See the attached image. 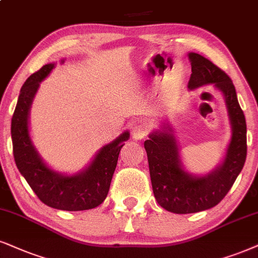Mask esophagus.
Masks as SVG:
<instances>
[{
  "label": "esophagus",
  "instance_id": "34e87169",
  "mask_svg": "<svg viewBox=\"0 0 258 258\" xmlns=\"http://www.w3.org/2000/svg\"><path fill=\"white\" fill-rule=\"evenodd\" d=\"M131 135L133 140L143 139L146 136V127L142 123H136V125L132 126Z\"/></svg>",
  "mask_w": 258,
  "mask_h": 258
}]
</instances>
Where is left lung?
Wrapping results in <instances>:
<instances>
[{
  "label": "left lung",
  "mask_w": 258,
  "mask_h": 258,
  "mask_svg": "<svg viewBox=\"0 0 258 258\" xmlns=\"http://www.w3.org/2000/svg\"><path fill=\"white\" fill-rule=\"evenodd\" d=\"M191 75L188 89L213 86L226 103L231 137L221 161L205 174H193L183 165L181 146L167 120L144 142L156 200L176 214L197 213L217 206L229 193L246 158V122L231 78L207 58L188 53Z\"/></svg>",
  "instance_id": "1"
}]
</instances>
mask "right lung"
<instances>
[{"mask_svg":"<svg viewBox=\"0 0 258 258\" xmlns=\"http://www.w3.org/2000/svg\"><path fill=\"white\" fill-rule=\"evenodd\" d=\"M65 58L60 59V64ZM57 63L45 64L31 75L22 86L12 118L13 152L16 167L45 205L61 211H86L105 201L116 168L120 150L130 139L123 131L113 142L103 145L91 161L74 174L54 170L34 145L29 128V113L40 83L54 69Z\"/></svg>","mask_w":258,"mask_h":258,"instance_id":"right-lung-1","label":"right lung"}]
</instances>
